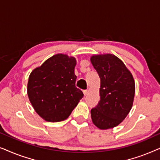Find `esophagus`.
<instances>
[{"label":"esophagus","mask_w":160,"mask_h":160,"mask_svg":"<svg viewBox=\"0 0 160 160\" xmlns=\"http://www.w3.org/2000/svg\"><path fill=\"white\" fill-rule=\"evenodd\" d=\"M83 92H84V96H87V95H88V93H89V90H88V89H86V90L83 91Z\"/></svg>","instance_id":"1"}]
</instances>
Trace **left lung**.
<instances>
[{
    "label": "left lung",
    "mask_w": 160,
    "mask_h": 160,
    "mask_svg": "<svg viewBox=\"0 0 160 160\" xmlns=\"http://www.w3.org/2000/svg\"><path fill=\"white\" fill-rule=\"evenodd\" d=\"M100 78V100L91 109L93 124L100 130L113 128L125 119L132 108L135 85L124 62L111 54L91 57Z\"/></svg>",
    "instance_id": "1"
}]
</instances>
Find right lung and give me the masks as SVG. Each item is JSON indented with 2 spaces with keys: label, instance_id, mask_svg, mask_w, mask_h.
I'll return each instance as SVG.
<instances>
[{
  "label": "right lung",
  "instance_id": "add662e5",
  "mask_svg": "<svg viewBox=\"0 0 160 160\" xmlns=\"http://www.w3.org/2000/svg\"><path fill=\"white\" fill-rule=\"evenodd\" d=\"M76 65L75 58L58 54L30 73L28 98L36 112L46 121L66 119L84 96L76 87Z\"/></svg>",
  "mask_w": 160,
  "mask_h": 160
}]
</instances>
